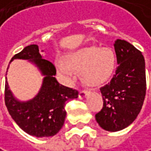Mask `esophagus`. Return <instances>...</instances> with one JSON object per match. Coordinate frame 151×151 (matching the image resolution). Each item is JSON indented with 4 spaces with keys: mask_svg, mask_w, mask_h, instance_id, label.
Returning a JSON list of instances; mask_svg holds the SVG:
<instances>
[{
    "mask_svg": "<svg viewBox=\"0 0 151 151\" xmlns=\"http://www.w3.org/2000/svg\"><path fill=\"white\" fill-rule=\"evenodd\" d=\"M89 94H90V91H86V90H83V91H79V95H78V98H79L80 99H82L86 98V96H88Z\"/></svg>",
    "mask_w": 151,
    "mask_h": 151,
    "instance_id": "obj_1",
    "label": "esophagus"
}]
</instances>
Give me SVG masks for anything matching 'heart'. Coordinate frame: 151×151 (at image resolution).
Returning a JSON list of instances; mask_svg holds the SVG:
<instances>
[{
    "label": "heart",
    "mask_w": 151,
    "mask_h": 151,
    "mask_svg": "<svg viewBox=\"0 0 151 151\" xmlns=\"http://www.w3.org/2000/svg\"><path fill=\"white\" fill-rule=\"evenodd\" d=\"M115 56L108 47H83L66 55L65 60L57 59L58 72L68 85L77 80L76 71L83 72L86 81L92 86L105 83L115 69Z\"/></svg>",
    "instance_id": "1"
}]
</instances>
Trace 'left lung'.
Instances as JSON below:
<instances>
[{"mask_svg":"<svg viewBox=\"0 0 151 151\" xmlns=\"http://www.w3.org/2000/svg\"><path fill=\"white\" fill-rule=\"evenodd\" d=\"M117 68L113 78L100 88L102 110L95 115L99 126L107 131L128 127L139 114L146 93L145 61L142 52L124 40L114 43Z\"/></svg>","mask_w":151,"mask_h":151,"instance_id":"obj_1","label":"left lung"}]
</instances>
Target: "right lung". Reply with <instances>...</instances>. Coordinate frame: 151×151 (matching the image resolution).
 Returning <instances> with one entry per match:
<instances>
[{"mask_svg": "<svg viewBox=\"0 0 151 151\" xmlns=\"http://www.w3.org/2000/svg\"><path fill=\"white\" fill-rule=\"evenodd\" d=\"M16 59L27 60L35 64L44 78L38 94L28 101H20L15 99L6 80L5 104L7 111L26 133L36 137H52L64 124L66 116L64 108L65 102L77 99L78 91L62 86L57 81L55 66L52 63L42 59L37 45L26 47L21 52L15 54L10 62Z\"/></svg>", "mask_w": 151, "mask_h": 151, "instance_id": "add662e5", "label": "right lung"}]
</instances>
